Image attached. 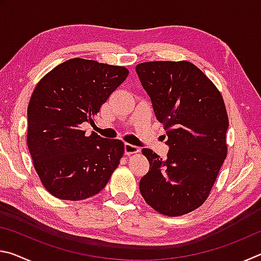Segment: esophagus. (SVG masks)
Returning <instances> with one entry per match:
<instances>
[{"label":"esophagus","instance_id":"obj_1","mask_svg":"<svg viewBox=\"0 0 261 261\" xmlns=\"http://www.w3.org/2000/svg\"><path fill=\"white\" fill-rule=\"evenodd\" d=\"M140 151L139 147L135 146V145L132 144H125L124 145V152L125 154H127V155H130V154H135V153H138Z\"/></svg>","mask_w":261,"mask_h":261}]
</instances>
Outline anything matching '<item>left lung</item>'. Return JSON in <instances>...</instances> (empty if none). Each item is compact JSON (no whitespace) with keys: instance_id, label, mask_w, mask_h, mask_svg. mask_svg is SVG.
Here are the masks:
<instances>
[{"instance_id":"obj_1","label":"left lung","mask_w":261,"mask_h":261,"mask_svg":"<svg viewBox=\"0 0 261 261\" xmlns=\"http://www.w3.org/2000/svg\"><path fill=\"white\" fill-rule=\"evenodd\" d=\"M136 72L169 146L166 159L143 149L149 170L140 179V193L159 213H190L207 199L227 156L229 122L222 95L187 61L145 62Z\"/></svg>"}]
</instances>
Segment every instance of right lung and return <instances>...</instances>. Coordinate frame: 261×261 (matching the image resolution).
<instances>
[{
  "mask_svg": "<svg viewBox=\"0 0 261 261\" xmlns=\"http://www.w3.org/2000/svg\"><path fill=\"white\" fill-rule=\"evenodd\" d=\"M124 67L72 59L48 72L31 96L28 146L43 187L63 200H83L99 193L116 169L124 144L95 132L86 123L125 81Z\"/></svg>",
  "mask_w": 261,
  "mask_h": 261,
  "instance_id": "obj_1",
  "label": "right lung"
}]
</instances>
